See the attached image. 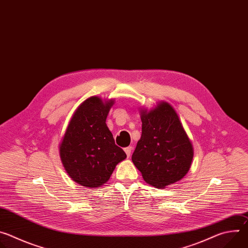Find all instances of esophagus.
I'll return each instance as SVG.
<instances>
[{
  "mask_svg": "<svg viewBox=\"0 0 248 248\" xmlns=\"http://www.w3.org/2000/svg\"><path fill=\"white\" fill-rule=\"evenodd\" d=\"M131 151H132V147H131V146H128V147L124 148V152H125V154H126V156H127V157H129V156H130Z\"/></svg>",
  "mask_w": 248,
  "mask_h": 248,
  "instance_id": "34e87169",
  "label": "esophagus"
}]
</instances>
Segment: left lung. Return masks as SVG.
<instances>
[{"label":"left lung","instance_id":"8db88e82","mask_svg":"<svg viewBox=\"0 0 248 248\" xmlns=\"http://www.w3.org/2000/svg\"><path fill=\"white\" fill-rule=\"evenodd\" d=\"M142 133L131 160L147 184L163 188L182 180L188 171L193 148L171 106L160 103L141 113Z\"/></svg>","mask_w":248,"mask_h":248}]
</instances>
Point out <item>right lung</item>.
Masks as SVG:
<instances>
[{"label":"right lung","mask_w":248,"mask_h":248,"mask_svg":"<svg viewBox=\"0 0 248 248\" xmlns=\"http://www.w3.org/2000/svg\"><path fill=\"white\" fill-rule=\"evenodd\" d=\"M113 104V100L104 103L98 97L85 100L70 120L61 143L60 155L66 172L83 186H103L126 158L106 124Z\"/></svg>","instance_id":"1"}]
</instances>
